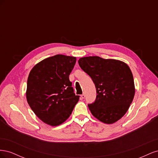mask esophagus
I'll list each match as a JSON object with an SVG mask.
<instances>
[{
    "label": "esophagus",
    "instance_id": "34e87169",
    "mask_svg": "<svg viewBox=\"0 0 158 158\" xmlns=\"http://www.w3.org/2000/svg\"><path fill=\"white\" fill-rule=\"evenodd\" d=\"M81 98L82 99H84L85 98V94H83L82 95H81Z\"/></svg>",
    "mask_w": 158,
    "mask_h": 158
}]
</instances>
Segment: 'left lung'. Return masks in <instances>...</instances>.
I'll list each match as a JSON object with an SVG mask.
<instances>
[{
	"label": "left lung",
	"instance_id": "8db88e82",
	"mask_svg": "<svg viewBox=\"0 0 158 158\" xmlns=\"http://www.w3.org/2000/svg\"><path fill=\"white\" fill-rule=\"evenodd\" d=\"M79 65L91 78L98 94L94 103L88 105L99 121L113 124L125 115L135 94L133 75L124 62L99 56H85Z\"/></svg>",
	"mask_w": 158,
	"mask_h": 158
}]
</instances>
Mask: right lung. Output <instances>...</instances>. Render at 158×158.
<instances>
[{
	"mask_svg": "<svg viewBox=\"0 0 158 158\" xmlns=\"http://www.w3.org/2000/svg\"><path fill=\"white\" fill-rule=\"evenodd\" d=\"M76 61L75 56L56 55L36 64L28 76L27 102L47 125L56 127L63 123L79 101L69 80Z\"/></svg>",
	"mask_w": 158,
	"mask_h": 158,
	"instance_id": "1",
	"label": "right lung"
}]
</instances>
